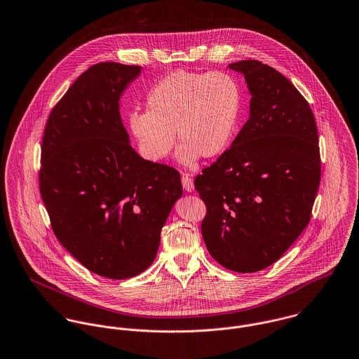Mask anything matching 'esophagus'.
Listing matches in <instances>:
<instances>
[{
  "mask_svg": "<svg viewBox=\"0 0 359 359\" xmlns=\"http://www.w3.org/2000/svg\"><path fill=\"white\" fill-rule=\"evenodd\" d=\"M182 187L187 192H192L195 189V185H194V180L189 174H182Z\"/></svg>",
  "mask_w": 359,
  "mask_h": 359,
  "instance_id": "obj_1",
  "label": "esophagus"
}]
</instances>
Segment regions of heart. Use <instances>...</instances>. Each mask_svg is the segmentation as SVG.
Wrapping results in <instances>:
<instances>
[{
  "instance_id": "1",
  "label": "heart",
  "mask_w": 359,
  "mask_h": 359,
  "mask_svg": "<svg viewBox=\"0 0 359 359\" xmlns=\"http://www.w3.org/2000/svg\"><path fill=\"white\" fill-rule=\"evenodd\" d=\"M243 93L237 79L225 71L200 74L175 71L162 78L148 93V111L129 115V129L141 155L161 162L182 142L177 159L194 165L203 158H217L231 144L238 126Z\"/></svg>"
}]
</instances>
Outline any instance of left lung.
I'll list each match as a JSON object with an SVG mask.
<instances>
[{
    "instance_id": "left-lung-1",
    "label": "left lung",
    "mask_w": 359,
    "mask_h": 359,
    "mask_svg": "<svg viewBox=\"0 0 359 359\" xmlns=\"http://www.w3.org/2000/svg\"><path fill=\"white\" fill-rule=\"evenodd\" d=\"M251 93L250 119L217 162L195 178L207 207L201 234L211 257L237 273L278 261L309 225L321 180L314 114L277 69L229 65Z\"/></svg>"
}]
</instances>
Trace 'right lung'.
<instances>
[{"instance_id": "obj_1", "label": "right lung", "mask_w": 359, "mask_h": 359, "mask_svg": "<svg viewBox=\"0 0 359 359\" xmlns=\"http://www.w3.org/2000/svg\"><path fill=\"white\" fill-rule=\"evenodd\" d=\"M141 72L114 62L88 68L53 107L42 138L39 192L55 236L88 270L112 280L148 269L182 195L180 172L129 144L119 98Z\"/></svg>"}]
</instances>
